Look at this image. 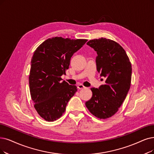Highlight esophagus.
I'll use <instances>...</instances> for the list:
<instances>
[{"mask_svg":"<svg viewBox=\"0 0 154 154\" xmlns=\"http://www.w3.org/2000/svg\"><path fill=\"white\" fill-rule=\"evenodd\" d=\"M85 88V87H84V86H83V85H82V84H79V85H78V88L79 89V90H80V89H83V88Z\"/></svg>","mask_w":154,"mask_h":154,"instance_id":"34e87169","label":"esophagus"}]
</instances>
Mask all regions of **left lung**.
Segmentation results:
<instances>
[{"instance_id":"8db88e82","label":"left lung","mask_w":154,"mask_h":154,"mask_svg":"<svg viewBox=\"0 0 154 154\" xmlns=\"http://www.w3.org/2000/svg\"><path fill=\"white\" fill-rule=\"evenodd\" d=\"M87 44L97 52V69L106 83L91 88L92 97L85 105L97 118L105 119L118 112L126 98L131 86V64L124 48L115 41L101 38Z\"/></svg>"}]
</instances>
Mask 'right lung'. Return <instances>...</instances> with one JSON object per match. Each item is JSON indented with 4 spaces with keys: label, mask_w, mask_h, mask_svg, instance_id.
I'll return each instance as SVG.
<instances>
[{
    "label": "right lung",
    "mask_w": 154,
    "mask_h": 154,
    "mask_svg": "<svg viewBox=\"0 0 154 154\" xmlns=\"http://www.w3.org/2000/svg\"><path fill=\"white\" fill-rule=\"evenodd\" d=\"M87 42L56 36L46 40L35 50L31 60L29 91L35 110L45 121L59 119L77 91L75 85L61 82V76L66 75L74 53Z\"/></svg>",
    "instance_id": "right-lung-1"
}]
</instances>
